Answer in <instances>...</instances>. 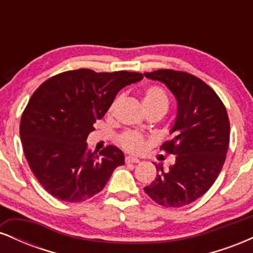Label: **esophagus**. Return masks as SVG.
I'll return each mask as SVG.
<instances>
[{"instance_id": "obj_1", "label": "esophagus", "mask_w": 253, "mask_h": 253, "mask_svg": "<svg viewBox=\"0 0 253 253\" xmlns=\"http://www.w3.org/2000/svg\"><path fill=\"white\" fill-rule=\"evenodd\" d=\"M139 162H140V159L136 158V157H133V156L126 157V163L128 164H135V163H139Z\"/></svg>"}]
</instances>
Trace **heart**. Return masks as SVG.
I'll return each mask as SVG.
<instances>
[{
    "mask_svg": "<svg viewBox=\"0 0 253 253\" xmlns=\"http://www.w3.org/2000/svg\"><path fill=\"white\" fill-rule=\"evenodd\" d=\"M143 106L144 109L161 108L167 110L169 106L167 92L158 85L147 86L143 94ZM120 144L129 152H140L145 146L144 138L135 132L124 133L120 136Z\"/></svg>",
    "mask_w": 253,
    "mask_h": 253,
    "instance_id": "b5f03b06",
    "label": "heart"
}]
</instances>
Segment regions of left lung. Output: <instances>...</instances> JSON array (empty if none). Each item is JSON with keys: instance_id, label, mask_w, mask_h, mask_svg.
<instances>
[{"instance_id": "obj_1", "label": "left lung", "mask_w": 253, "mask_h": 253, "mask_svg": "<svg viewBox=\"0 0 253 253\" xmlns=\"http://www.w3.org/2000/svg\"><path fill=\"white\" fill-rule=\"evenodd\" d=\"M144 76L164 83L177 101L172 139L162 145L176 156L165 170L156 164L155 181L145 193L163 207H182L201 197L215 182L225 163L229 120L225 106L211 86L187 72L157 70Z\"/></svg>"}]
</instances>
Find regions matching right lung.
<instances>
[{
    "label": "right lung",
    "instance_id": "right-lung-1",
    "mask_svg": "<svg viewBox=\"0 0 253 253\" xmlns=\"http://www.w3.org/2000/svg\"><path fill=\"white\" fill-rule=\"evenodd\" d=\"M141 80L138 72L80 69L48 78L36 90L22 114L20 138L31 170L47 193L65 202H83L125 164L117 146L96 155L85 141L118 92Z\"/></svg>",
    "mask_w": 253,
    "mask_h": 253
}]
</instances>
